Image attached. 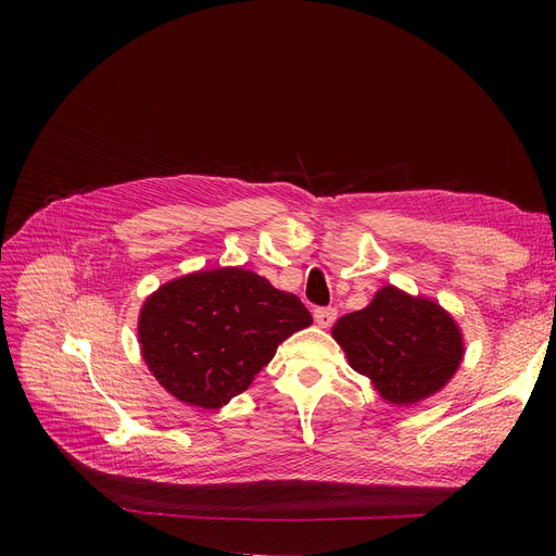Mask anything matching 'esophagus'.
Here are the masks:
<instances>
[{
  "label": "esophagus",
  "instance_id": "1",
  "mask_svg": "<svg viewBox=\"0 0 556 556\" xmlns=\"http://www.w3.org/2000/svg\"><path fill=\"white\" fill-rule=\"evenodd\" d=\"M313 317H315V325H317V327L327 329V327H331V325L336 323L338 311H336V308H315V311H313Z\"/></svg>",
  "mask_w": 556,
  "mask_h": 556
}]
</instances>
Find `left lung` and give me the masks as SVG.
<instances>
[{
    "instance_id": "left-lung-1",
    "label": "left lung",
    "mask_w": 556,
    "mask_h": 556,
    "mask_svg": "<svg viewBox=\"0 0 556 556\" xmlns=\"http://www.w3.org/2000/svg\"><path fill=\"white\" fill-rule=\"evenodd\" d=\"M331 333L349 365L394 405L440 392L464 356L455 319L432 300L394 286L378 290L369 306L340 317Z\"/></svg>"
}]
</instances>
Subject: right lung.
Here are the masks:
<instances>
[{"label": "right lung", "mask_w": 556, "mask_h": 556, "mask_svg": "<svg viewBox=\"0 0 556 556\" xmlns=\"http://www.w3.org/2000/svg\"><path fill=\"white\" fill-rule=\"evenodd\" d=\"M311 323L298 295L252 270L218 268L164 283L141 306L137 331L141 356L166 392L218 410Z\"/></svg>", "instance_id": "1"}]
</instances>
